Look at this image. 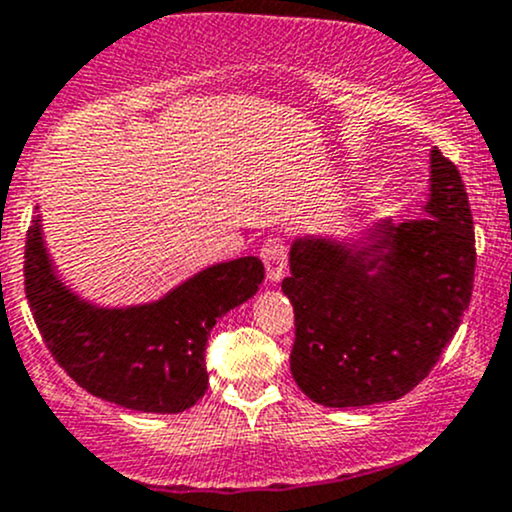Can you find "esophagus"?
Instances as JSON below:
<instances>
[{
  "label": "esophagus",
  "mask_w": 512,
  "mask_h": 512,
  "mask_svg": "<svg viewBox=\"0 0 512 512\" xmlns=\"http://www.w3.org/2000/svg\"><path fill=\"white\" fill-rule=\"evenodd\" d=\"M262 262H265V270H267V279L270 282H279L287 272V245H284L282 238H270L265 240L260 250Z\"/></svg>",
  "instance_id": "obj_1"
}]
</instances>
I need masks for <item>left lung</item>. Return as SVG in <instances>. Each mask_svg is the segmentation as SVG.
Wrapping results in <instances>:
<instances>
[{"instance_id": "8db88e82", "label": "left lung", "mask_w": 512, "mask_h": 512, "mask_svg": "<svg viewBox=\"0 0 512 512\" xmlns=\"http://www.w3.org/2000/svg\"><path fill=\"white\" fill-rule=\"evenodd\" d=\"M424 215L383 220L370 245L297 238L282 292L294 306L292 375L324 407L400 400L437 365L469 309L473 218L459 169L432 149Z\"/></svg>"}]
</instances>
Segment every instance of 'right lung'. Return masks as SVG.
Listing matches in <instances>:
<instances>
[{
    "instance_id": "obj_1",
    "label": "right lung",
    "mask_w": 512,
    "mask_h": 512,
    "mask_svg": "<svg viewBox=\"0 0 512 512\" xmlns=\"http://www.w3.org/2000/svg\"><path fill=\"white\" fill-rule=\"evenodd\" d=\"M262 279V262L240 257L193 274L152 304L102 309L56 277L39 218L26 233V299L46 348L90 395L137 412L176 414L201 400L215 319L255 297Z\"/></svg>"
}]
</instances>
